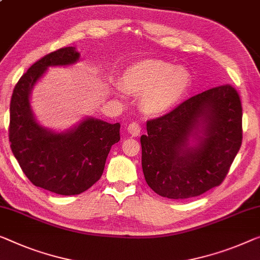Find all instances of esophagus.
<instances>
[{
    "instance_id": "obj_1",
    "label": "esophagus",
    "mask_w": 260,
    "mask_h": 260,
    "mask_svg": "<svg viewBox=\"0 0 260 260\" xmlns=\"http://www.w3.org/2000/svg\"><path fill=\"white\" fill-rule=\"evenodd\" d=\"M127 132H128L132 137H138V135H140V132H141L140 123L138 122L129 123V125L127 126Z\"/></svg>"
}]
</instances>
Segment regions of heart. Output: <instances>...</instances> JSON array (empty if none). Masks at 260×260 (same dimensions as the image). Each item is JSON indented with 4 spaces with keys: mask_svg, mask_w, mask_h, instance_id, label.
<instances>
[{
    "mask_svg": "<svg viewBox=\"0 0 260 260\" xmlns=\"http://www.w3.org/2000/svg\"><path fill=\"white\" fill-rule=\"evenodd\" d=\"M187 69L162 60H145L132 65L123 73L127 91L143 95L142 108L149 114H161L172 108L190 86ZM117 92L121 88L117 87Z\"/></svg>",
    "mask_w": 260,
    "mask_h": 260,
    "instance_id": "heart-1",
    "label": "heart"
}]
</instances>
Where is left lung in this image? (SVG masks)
<instances>
[{
    "label": "left lung",
    "instance_id": "obj_1",
    "mask_svg": "<svg viewBox=\"0 0 260 260\" xmlns=\"http://www.w3.org/2000/svg\"><path fill=\"white\" fill-rule=\"evenodd\" d=\"M242 117L237 91L220 85L147 121V134L140 139L147 184L173 200L219 185L241 148Z\"/></svg>",
    "mask_w": 260,
    "mask_h": 260
}]
</instances>
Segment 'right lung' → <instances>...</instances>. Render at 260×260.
<instances>
[{
  "label": "right lung",
  "mask_w": 260,
  "mask_h": 260,
  "mask_svg": "<svg viewBox=\"0 0 260 260\" xmlns=\"http://www.w3.org/2000/svg\"><path fill=\"white\" fill-rule=\"evenodd\" d=\"M75 46L41 58L21 77L10 102L9 141L14 156L30 182L58 193L78 195L103 175L111 147L120 140V123L86 117L64 132L42 126L30 104L31 91L50 67L79 60Z\"/></svg>",
  "instance_id": "add662e5"
}]
</instances>
